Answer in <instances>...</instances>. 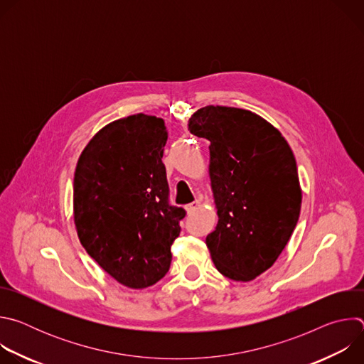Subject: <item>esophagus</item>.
<instances>
[{"label":"esophagus","instance_id":"esophagus-1","mask_svg":"<svg viewBox=\"0 0 364 364\" xmlns=\"http://www.w3.org/2000/svg\"><path fill=\"white\" fill-rule=\"evenodd\" d=\"M198 205H200V203H198V201H194V203L187 204V205H186V210H187V213H193V212H196Z\"/></svg>","mask_w":364,"mask_h":364}]
</instances>
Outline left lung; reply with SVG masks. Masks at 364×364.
<instances>
[{"label":"left lung","mask_w":364,"mask_h":364,"mask_svg":"<svg viewBox=\"0 0 364 364\" xmlns=\"http://www.w3.org/2000/svg\"><path fill=\"white\" fill-rule=\"evenodd\" d=\"M188 129L210 142L209 174L219 222L207 235L218 271L247 282L269 269L299 218L302 193L291 146L250 111L204 107Z\"/></svg>","instance_id":"left-lung-1"}]
</instances>
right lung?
I'll return each mask as SVG.
<instances>
[{"instance_id": "right-lung-1", "label": "right lung", "mask_w": 364, "mask_h": 364, "mask_svg": "<svg viewBox=\"0 0 364 364\" xmlns=\"http://www.w3.org/2000/svg\"><path fill=\"white\" fill-rule=\"evenodd\" d=\"M164 121L145 114L103 127L82 151L73 180L79 240L119 284L142 289L170 269L186 210L168 203Z\"/></svg>"}]
</instances>
